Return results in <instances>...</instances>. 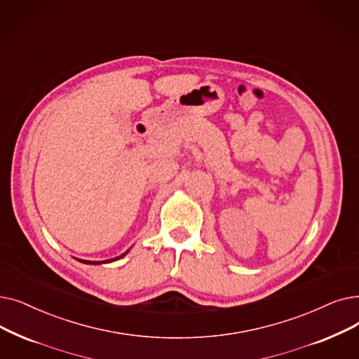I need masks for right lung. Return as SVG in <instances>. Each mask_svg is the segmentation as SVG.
Returning a JSON list of instances; mask_svg holds the SVG:
<instances>
[{"mask_svg":"<svg viewBox=\"0 0 359 359\" xmlns=\"http://www.w3.org/2000/svg\"><path fill=\"white\" fill-rule=\"evenodd\" d=\"M128 254V252H126ZM126 254H123V255H120V257H117V258H113V259H107V261H102V262H111V261H116V259H118V258H121V257H124ZM81 262H83V264H100L98 261L95 262V261H83V259H79Z\"/></svg>","mask_w":359,"mask_h":359,"instance_id":"add662e5","label":"right lung"}]
</instances>
